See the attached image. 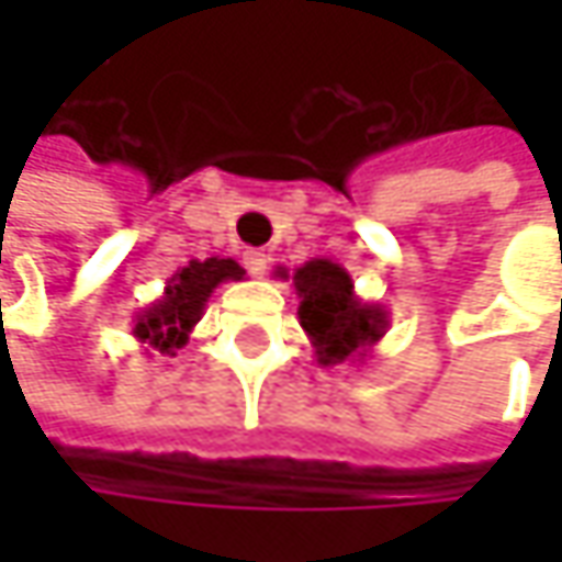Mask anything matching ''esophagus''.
<instances>
[{"mask_svg": "<svg viewBox=\"0 0 562 562\" xmlns=\"http://www.w3.org/2000/svg\"><path fill=\"white\" fill-rule=\"evenodd\" d=\"M244 267H247L254 277H263L267 267H270V257H267L263 250H247V254H244Z\"/></svg>", "mask_w": 562, "mask_h": 562, "instance_id": "34e87169", "label": "esophagus"}]
</instances>
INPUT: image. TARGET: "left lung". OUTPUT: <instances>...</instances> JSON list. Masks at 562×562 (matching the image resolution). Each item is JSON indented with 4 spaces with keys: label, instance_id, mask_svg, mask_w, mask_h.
<instances>
[{
    "label": "left lung",
    "instance_id": "left-lung-1",
    "mask_svg": "<svg viewBox=\"0 0 562 562\" xmlns=\"http://www.w3.org/2000/svg\"><path fill=\"white\" fill-rule=\"evenodd\" d=\"M280 277L289 280V270H280ZM292 285L299 325L315 348V361L325 368L364 364L391 328V312L381 302H364L341 263L315 257L292 270Z\"/></svg>",
    "mask_w": 562,
    "mask_h": 562
}]
</instances>
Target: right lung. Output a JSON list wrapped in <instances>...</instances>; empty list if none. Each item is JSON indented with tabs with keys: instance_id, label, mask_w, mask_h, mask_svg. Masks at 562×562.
I'll return each mask as SVG.
<instances>
[{
	"instance_id": "obj_1",
	"label": "right lung",
	"mask_w": 562,
	"mask_h": 562,
	"mask_svg": "<svg viewBox=\"0 0 562 562\" xmlns=\"http://www.w3.org/2000/svg\"><path fill=\"white\" fill-rule=\"evenodd\" d=\"M237 280H244V267L237 260H221V257L191 260L188 267L171 273L166 292L156 302L136 312L133 338L143 345L146 355L159 351L166 358H175V351L188 345V335L201 322L211 292L221 282Z\"/></svg>"
}]
</instances>
